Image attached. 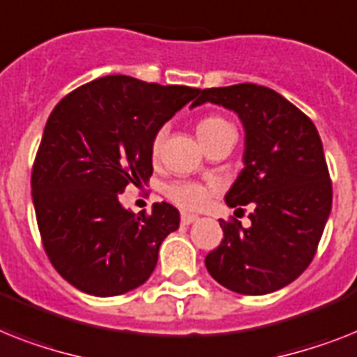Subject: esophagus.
Segmentation results:
<instances>
[{
    "label": "esophagus",
    "mask_w": 357,
    "mask_h": 357,
    "mask_svg": "<svg viewBox=\"0 0 357 357\" xmlns=\"http://www.w3.org/2000/svg\"><path fill=\"white\" fill-rule=\"evenodd\" d=\"M198 218L196 214H190V213H181V224L183 225H190L194 220Z\"/></svg>",
    "instance_id": "34e87169"
}]
</instances>
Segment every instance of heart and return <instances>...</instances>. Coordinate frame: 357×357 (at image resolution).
Instances as JSON below:
<instances>
[{"instance_id": "b5f03b06", "label": "heart", "mask_w": 357, "mask_h": 357, "mask_svg": "<svg viewBox=\"0 0 357 357\" xmlns=\"http://www.w3.org/2000/svg\"><path fill=\"white\" fill-rule=\"evenodd\" d=\"M225 126H231V124L224 117H220V115H205L196 124V132H198V137L202 139L225 128ZM163 141L165 130H158V132L153 133L152 143H150V155L153 159L159 158L161 149H163ZM211 194H213V187L199 183V181H190V179H178V181H172V183L165 187V196L172 204H176L181 208H187V211H194V208L202 207Z\"/></svg>"}]
</instances>
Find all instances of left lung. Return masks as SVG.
I'll list each match as a JSON object with an SVG mask.
<instances>
[{
	"instance_id": "8db88e82",
	"label": "left lung",
	"mask_w": 357,
	"mask_h": 357,
	"mask_svg": "<svg viewBox=\"0 0 357 357\" xmlns=\"http://www.w3.org/2000/svg\"><path fill=\"white\" fill-rule=\"evenodd\" d=\"M204 102L233 109L244 123L245 167L225 202L255 207L251 227L236 218L220 222L224 238L205 266L231 291L271 294L308 268L330 216L332 181L319 132L308 115L266 86L202 89L192 106Z\"/></svg>"
}]
</instances>
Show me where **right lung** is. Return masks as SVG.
I'll return each mask as SVG.
<instances>
[{"label":"right lung","instance_id":"right-lung-1","mask_svg":"<svg viewBox=\"0 0 357 357\" xmlns=\"http://www.w3.org/2000/svg\"><path fill=\"white\" fill-rule=\"evenodd\" d=\"M199 89L124 75L97 78L51 112L31 176L42 244L53 268L84 294L113 297L149 280L159 245L179 227L161 202L133 214L119 194L152 176L153 133Z\"/></svg>","mask_w":357,"mask_h":357}]
</instances>
